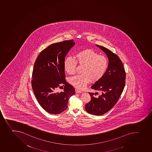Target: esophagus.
Segmentation results:
<instances>
[{
    "label": "esophagus",
    "instance_id": "1",
    "mask_svg": "<svg viewBox=\"0 0 152 152\" xmlns=\"http://www.w3.org/2000/svg\"><path fill=\"white\" fill-rule=\"evenodd\" d=\"M75 93L77 94L81 93H82V91L78 90H75Z\"/></svg>",
    "mask_w": 152,
    "mask_h": 152
}]
</instances>
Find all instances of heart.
<instances>
[{"label":"heart","instance_id":"1","mask_svg":"<svg viewBox=\"0 0 152 152\" xmlns=\"http://www.w3.org/2000/svg\"><path fill=\"white\" fill-rule=\"evenodd\" d=\"M71 58L65 59V71L69 75L75 73L77 64L83 66L82 75H75L70 79V83L78 89H83L88 83L96 82L104 77L108 69L109 61L104 56L99 55L93 50L85 49L77 52Z\"/></svg>","mask_w":152,"mask_h":152}]
</instances>
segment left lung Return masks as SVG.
<instances>
[{"instance_id": "left-lung-1", "label": "left lung", "mask_w": 152, "mask_h": 152, "mask_svg": "<svg viewBox=\"0 0 152 152\" xmlns=\"http://www.w3.org/2000/svg\"><path fill=\"white\" fill-rule=\"evenodd\" d=\"M96 46L107 55L109 66L104 77L91 86L101 94L96 97L94 93H89L91 100L85 105V109L89 114L101 115L110 111L119 99L125 85L126 72L118 55L104 47Z\"/></svg>"}]
</instances>
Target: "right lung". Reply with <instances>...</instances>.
<instances>
[{"label": "right lung", "mask_w": 152, "mask_h": 152, "mask_svg": "<svg viewBox=\"0 0 152 152\" xmlns=\"http://www.w3.org/2000/svg\"><path fill=\"white\" fill-rule=\"evenodd\" d=\"M75 44L74 40L51 44L40 53L34 62L31 87L39 104L45 111L58 114L68 107L75 90L65 80V58ZM63 85L62 92H59Z\"/></svg>", "instance_id": "right-lung-1"}]
</instances>
